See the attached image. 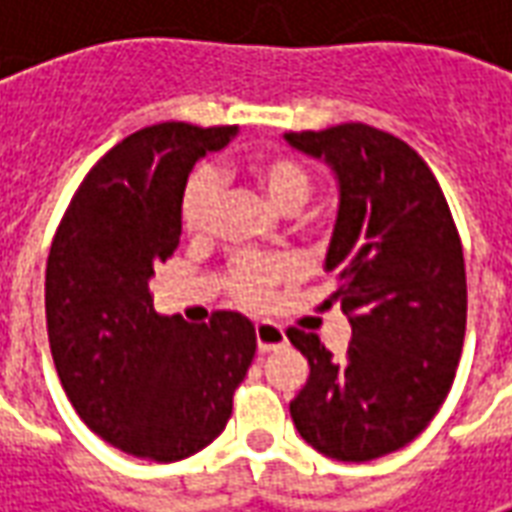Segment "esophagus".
Here are the masks:
<instances>
[{"label":"esophagus","instance_id":"34e87169","mask_svg":"<svg viewBox=\"0 0 512 512\" xmlns=\"http://www.w3.org/2000/svg\"><path fill=\"white\" fill-rule=\"evenodd\" d=\"M255 337H257V348H260V354H268V351H277L282 345L288 343V337H285V329L277 326V323H257L255 326Z\"/></svg>","mask_w":512,"mask_h":512}]
</instances>
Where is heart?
<instances>
[{
    "label": "heart",
    "mask_w": 512,
    "mask_h": 512,
    "mask_svg": "<svg viewBox=\"0 0 512 512\" xmlns=\"http://www.w3.org/2000/svg\"><path fill=\"white\" fill-rule=\"evenodd\" d=\"M241 175L263 194V200L274 211L285 213V216L299 213L310 202L312 189H315V178H312L310 167L296 156L282 153V150L252 153L241 164ZM219 200H222L219 175L211 167L191 172V178L186 180V186L180 191V222H183V230L194 235V238L211 233ZM290 277H293V268H290L288 260H279V257H244V260H235L233 266L227 268L224 288L238 304H244L249 310H260L274 296V290L279 285H285Z\"/></svg>",
    "instance_id": "heart-1"
}]
</instances>
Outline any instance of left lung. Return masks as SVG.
Segmentation results:
<instances>
[{"mask_svg": "<svg viewBox=\"0 0 512 512\" xmlns=\"http://www.w3.org/2000/svg\"><path fill=\"white\" fill-rule=\"evenodd\" d=\"M340 180L326 268L351 323L343 359L288 329L310 362L290 400L301 439L334 461H373L417 439L450 392L466 334V268L439 180L403 139L365 123L290 131Z\"/></svg>", "mask_w": 512, "mask_h": 512, "instance_id": "obj_1", "label": "left lung"}]
</instances>
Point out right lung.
<instances>
[{
	"mask_svg": "<svg viewBox=\"0 0 512 512\" xmlns=\"http://www.w3.org/2000/svg\"><path fill=\"white\" fill-rule=\"evenodd\" d=\"M238 126L158 123L95 164L51 241L46 326L62 389L95 436L145 461H183L233 414L255 326L213 312L189 326L153 310L150 277L180 244L191 167Z\"/></svg>",
	"mask_w": 512,
	"mask_h": 512,
	"instance_id": "1",
	"label": "right lung"
}]
</instances>
